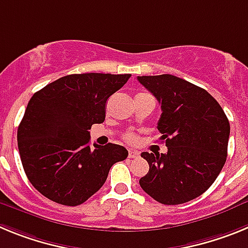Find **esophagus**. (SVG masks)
Wrapping results in <instances>:
<instances>
[{
  "instance_id": "esophagus-1",
  "label": "esophagus",
  "mask_w": 248,
  "mask_h": 248,
  "mask_svg": "<svg viewBox=\"0 0 248 248\" xmlns=\"http://www.w3.org/2000/svg\"><path fill=\"white\" fill-rule=\"evenodd\" d=\"M129 157L130 159H137V157H139V153L135 150H129Z\"/></svg>"
}]
</instances>
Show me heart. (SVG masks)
<instances>
[{
  "mask_svg": "<svg viewBox=\"0 0 248 248\" xmlns=\"http://www.w3.org/2000/svg\"><path fill=\"white\" fill-rule=\"evenodd\" d=\"M124 139H125L128 143L133 144V143H137L138 138H137V135L133 134V133H128V134L124 135Z\"/></svg>",
  "mask_w": 248,
  "mask_h": 248,
  "instance_id": "obj_1",
  "label": "heart"
}]
</instances>
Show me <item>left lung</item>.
Returning a JSON list of instances; mask_svg holds the SVG:
<instances>
[{"label":"left lung","mask_w":248,"mask_h":248,"mask_svg":"<svg viewBox=\"0 0 248 248\" xmlns=\"http://www.w3.org/2000/svg\"><path fill=\"white\" fill-rule=\"evenodd\" d=\"M138 80L161 104L157 130L168 146L166 154H141L149 171L140 186L164 205L194 200L214 184L226 163V114L211 94L179 77L143 76Z\"/></svg>","instance_id":"obj_1"}]
</instances>
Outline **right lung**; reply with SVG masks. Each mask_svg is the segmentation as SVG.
<instances>
[{"label":"right lung","instance_id":"add662e5","mask_svg":"<svg viewBox=\"0 0 248 248\" xmlns=\"http://www.w3.org/2000/svg\"><path fill=\"white\" fill-rule=\"evenodd\" d=\"M131 74H69L36 92L17 130L28 180L57 203L77 206L104 185L109 170L128 157L117 144L89 146V129L105 119L107 100Z\"/></svg>","mask_w":248,"mask_h":248}]
</instances>
